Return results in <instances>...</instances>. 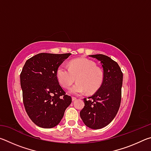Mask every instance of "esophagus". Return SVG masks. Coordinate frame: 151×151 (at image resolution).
<instances>
[{
    "mask_svg": "<svg viewBox=\"0 0 151 151\" xmlns=\"http://www.w3.org/2000/svg\"><path fill=\"white\" fill-rule=\"evenodd\" d=\"M76 99H77V98H76V97H75V96H73V97H72V100H73V101H76Z\"/></svg>",
    "mask_w": 151,
    "mask_h": 151,
    "instance_id": "esophagus-1",
    "label": "esophagus"
}]
</instances>
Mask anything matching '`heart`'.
Here are the masks:
<instances>
[{"label": "heart", "mask_w": 151, "mask_h": 151, "mask_svg": "<svg viewBox=\"0 0 151 151\" xmlns=\"http://www.w3.org/2000/svg\"><path fill=\"white\" fill-rule=\"evenodd\" d=\"M57 78L61 86L68 88L76 81V83L70 89L74 94H94L99 90L103 82L104 73L101 68L96 67L93 61L86 58H78L71 60L68 68L60 65L57 69Z\"/></svg>", "instance_id": "heart-1"}]
</instances>
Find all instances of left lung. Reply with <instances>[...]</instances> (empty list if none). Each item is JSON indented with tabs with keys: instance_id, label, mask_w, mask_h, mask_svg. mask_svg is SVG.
Returning <instances> with one entry per match:
<instances>
[{
	"instance_id": "obj_1",
	"label": "left lung",
	"mask_w": 151,
	"mask_h": 151,
	"mask_svg": "<svg viewBox=\"0 0 151 151\" xmlns=\"http://www.w3.org/2000/svg\"><path fill=\"white\" fill-rule=\"evenodd\" d=\"M102 64L104 78L101 87L93 95L84 99L85 106L80 112L86 126L93 129L108 125L119 111L121 102L123 75L116 62L104 55H94Z\"/></svg>"
}]
</instances>
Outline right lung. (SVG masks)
<instances>
[{"label":"right lung","mask_w":151,"mask_h":151,"mask_svg":"<svg viewBox=\"0 0 151 151\" xmlns=\"http://www.w3.org/2000/svg\"><path fill=\"white\" fill-rule=\"evenodd\" d=\"M71 53H39L28 59L20 75L25 110L37 126L52 128L59 123L72 99L57 78V69Z\"/></svg>","instance_id":"add662e5"}]
</instances>
